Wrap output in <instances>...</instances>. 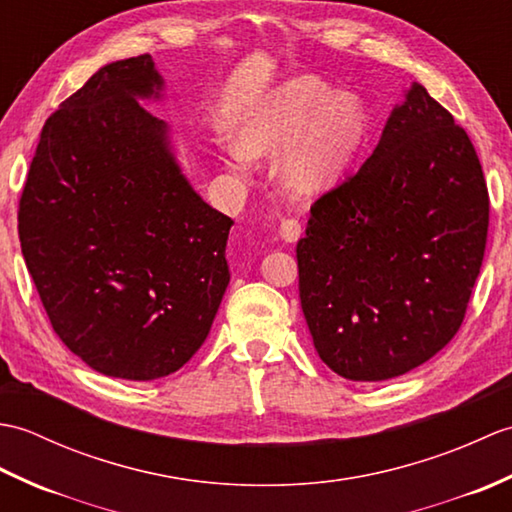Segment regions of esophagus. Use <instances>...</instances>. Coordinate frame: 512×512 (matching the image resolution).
I'll list each match as a JSON object with an SVG mask.
<instances>
[{
    "mask_svg": "<svg viewBox=\"0 0 512 512\" xmlns=\"http://www.w3.org/2000/svg\"><path fill=\"white\" fill-rule=\"evenodd\" d=\"M301 231H303V226L297 217H284L279 224V235L284 237L286 242H297V239L301 237Z\"/></svg>",
    "mask_w": 512,
    "mask_h": 512,
    "instance_id": "esophagus-1",
    "label": "esophagus"
}]
</instances>
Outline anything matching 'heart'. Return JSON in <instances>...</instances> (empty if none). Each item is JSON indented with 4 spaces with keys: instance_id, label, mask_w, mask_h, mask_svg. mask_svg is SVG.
<instances>
[{
    "instance_id": "b5f03b06",
    "label": "heart",
    "mask_w": 512,
    "mask_h": 512,
    "mask_svg": "<svg viewBox=\"0 0 512 512\" xmlns=\"http://www.w3.org/2000/svg\"><path fill=\"white\" fill-rule=\"evenodd\" d=\"M365 132V107L354 94L334 92L328 83L301 76L279 85L246 114L228 160L235 169H246L248 158L284 150L281 184L290 193L308 195L343 178Z\"/></svg>"
}]
</instances>
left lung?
Listing matches in <instances>:
<instances>
[{
	"mask_svg": "<svg viewBox=\"0 0 512 512\" xmlns=\"http://www.w3.org/2000/svg\"><path fill=\"white\" fill-rule=\"evenodd\" d=\"M488 237V189L469 134L413 83L374 154L310 206L297 244L303 317L347 380L427 363L464 321Z\"/></svg>",
	"mask_w": 512,
	"mask_h": 512,
	"instance_id": "obj_1",
	"label": "left lung"
}]
</instances>
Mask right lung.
Returning a JSON list of instances; mask_svg holds the SVG:
<instances>
[{
  "instance_id": "obj_1",
  "label": "right lung",
  "mask_w": 512,
  "mask_h": 512,
  "mask_svg": "<svg viewBox=\"0 0 512 512\" xmlns=\"http://www.w3.org/2000/svg\"><path fill=\"white\" fill-rule=\"evenodd\" d=\"M149 54L105 65L41 129L19 198V242L52 330L96 372L169 376L200 350L231 281L233 220L191 189Z\"/></svg>"
}]
</instances>
